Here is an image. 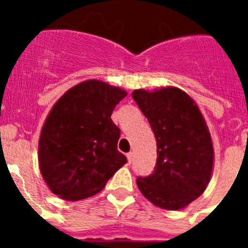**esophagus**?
I'll list each match as a JSON object with an SVG mask.
<instances>
[{
	"instance_id": "34e87169",
	"label": "esophagus",
	"mask_w": 248,
	"mask_h": 248,
	"mask_svg": "<svg viewBox=\"0 0 248 248\" xmlns=\"http://www.w3.org/2000/svg\"><path fill=\"white\" fill-rule=\"evenodd\" d=\"M126 157H128V163L130 164L131 161H133V153H128V154H126Z\"/></svg>"
}]
</instances>
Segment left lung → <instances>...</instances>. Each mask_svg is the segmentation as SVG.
Wrapping results in <instances>:
<instances>
[{
    "label": "left lung",
    "instance_id": "1",
    "mask_svg": "<svg viewBox=\"0 0 248 248\" xmlns=\"http://www.w3.org/2000/svg\"><path fill=\"white\" fill-rule=\"evenodd\" d=\"M156 139L150 176L138 177L140 192L155 206L176 211L202 195L214 170V146L205 118L189 94L176 87L131 94Z\"/></svg>",
    "mask_w": 248,
    "mask_h": 248
}]
</instances>
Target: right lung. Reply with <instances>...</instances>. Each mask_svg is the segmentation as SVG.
Masks as SVG:
<instances>
[{"mask_svg":"<svg viewBox=\"0 0 248 248\" xmlns=\"http://www.w3.org/2000/svg\"><path fill=\"white\" fill-rule=\"evenodd\" d=\"M126 94L89 79L68 89L52 107L39 135L38 164L54 195L68 201L93 196L126 164L117 149L120 130L110 118Z\"/></svg>","mask_w":248,"mask_h":248,"instance_id":"1","label":"right lung"}]
</instances>
